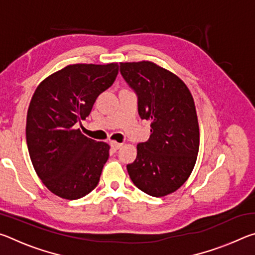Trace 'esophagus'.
<instances>
[{"label":"esophagus","instance_id":"obj_1","mask_svg":"<svg viewBox=\"0 0 255 255\" xmlns=\"http://www.w3.org/2000/svg\"><path fill=\"white\" fill-rule=\"evenodd\" d=\"M110 146H111V148L114 149V150H117V149H119L120 147H122L123 144L122 143H117V141H110Z\"/></svg>","mask_w":255,"mask_h":255}]
</instances>
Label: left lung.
I'll list each match as a JSON object with an SVG mask.
<instances>
[{"label": "left lung", "mask_w": 255, "mask_h": 255, "mask_svg": "<svg viewBox=\"0 0 255 255\" xmlns=\"http://www.w3.org/2000/svg\"><path fill=\"white\" fill-rule=\"evenodd\" d=\"M138 98V114L150 120V136L137 145L127 171L136 187L152 197L174 192L191 174L199 150L195 101L184 82L152 62L120 63Z\"/></svg>", "instance_id": "8db88e82"}]
</instances>
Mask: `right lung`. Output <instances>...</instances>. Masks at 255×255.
<instances>
[{
    "instance_id": "add662e5",
    "label": "right lung",
    "mask_w": 255,
    "mask_h": 255,
    "mask_svg": "<svg viewBox=\"0 0 255 255\" xmlns=\"http://www.w3.org/2000/svg\"><path fill=\"white\" fill-rule=\"evenodd\" d=\"M118 64H74L38 85L30 101L25 137L34 171L48 190L75 200L97 187L110 146L84 136L75 125L114 84Z\"/></svg>"
}]
</instances>
